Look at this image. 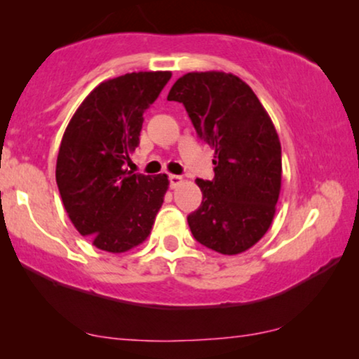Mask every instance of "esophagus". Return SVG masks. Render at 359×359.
I'll return each instance as SVG.
<instances>
[{
	"label": "esophagus",
	"mask_w": 359,
	"mask_h": 359,
	"mask_svg": "<svg viewBox=\"0 0 359 359\" xmlns=\"http://www.w3.org/2000/svg\"><path fill=\"white\" fill-rule=\"evenodd\" d=\"M181 183H183V178L178 175H170V186L171 188H176V186H180Z\"/></svg>",
	"instance_id": "obj_1"
}]
</instances>
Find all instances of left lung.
<instances>
[{
	"label": "left lung",
	"mask_w": 359,
	"mask_h": 359,
	"mask_svg": "<svg viewBox=\"0 0 359 359\" xmlns=\"http://www.w3.org/2000/svg\"><path fill=\"white\" fill-rule=\"evenodd\" d=\"M168 101L183 102L199 139L215 150L214 180H196L203 203L188 215L194 238L222 255L252 248L281 191V144L268 112L247 83L224 72L186 73Z\"/></svg>",
	"instance_id": "obj_1"
}]
</instances>
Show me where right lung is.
<instances>
[{
    "instance_id": "1",
    "label": "right lung",
    "mask_w": 359,
    "mask_h": 359,
    "mask_svg": "<svg viewBox=\"0 0 359 359\" xmlns=\"http://www.w3.org/2000/svg\"><path fill=\"white\" fill-rule=\"evenodd\" d=\"M170 72H139L97 85L63 134L55 178L72 224L96 248L122 253L150 235L168 176L124 166L139 145L144 112L170 81Z\"/></svg>"
}]
</instances>
